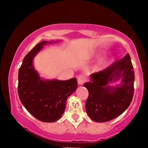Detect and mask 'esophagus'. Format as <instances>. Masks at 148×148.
<instances>
[{"mask_svg":"<svg viewBox=\"0 0 148 148\" xmlns=\"http://www.w3.org/2000/svg\"><path fill=\"white\" fill-rule=\"evenodd\" d=\"M85 81H86V79H85L84 76H79V77H78V84H79V86H81V85L84 84Z\"/></svg>","mask_w":148,"mask_h":148,"instance_id":"esophagus-1","label":"esophagus"}]
</instances>
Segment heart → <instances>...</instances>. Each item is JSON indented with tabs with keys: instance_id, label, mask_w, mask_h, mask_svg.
<instances>
[{
	"instance_id": "1",
	"label": "heart",
	"mask_w": 148,
	"mask_h": 148,
	"mask_svg": "<svg viewBox=\"0 0 148 148\" xmlns=\"http://www.w3.org/2000/svg\"><path fill=\"white\" fill-rule=\"evenodd\" d=\"M105 62H106V60H105V59H103V60L99 61V63L97 64L95 67V70H99V69H101V66H102L103 64H104Z\"/></svg>"
}]
</instances>
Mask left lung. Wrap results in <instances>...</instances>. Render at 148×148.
I'll use <instances>...</instances> for the list:
<instances>
[{
	"instance_id": "left-lung-1",
	"label": "left lung",
	"mask_w": 148,
	"mask_h": 148,
	"mask_svg": "<svg viewBox=\"0 0 148 148\" xmlns=\"http://www.w3.org/2000/svg\"><path fill=\"white\" fill-rule=\"evenodd\" d=\"M133 68L130 54L127 53L107 68L90 76V81L84 86L89 92L86 110L93 121H110L126 111L134 96ZM120 79V84L115 86L109 85Z\"/></svg>"
}]
</instances>
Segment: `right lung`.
I'll return each mask as SVG.
<instances>
[{
	"mask_svg": "<svg viewBox=\"0 0 148 148\" xmlns=\"http://www.w3.org/2000/svg\"><path fill=\"white\" fill-rule=\"evenodd\" d=\"M58 41H42L23 58L18 70L19 99L33 116L45 123H53L62 117L67 98L78 87L77 80L42 79L33 65V59L44 46Z\"/></svg>",
	"mask_w": 148,
	"mask_h": 148,
	"instance_id": "right-lung-1",
	"label": "right lung"
}]
</instances>
